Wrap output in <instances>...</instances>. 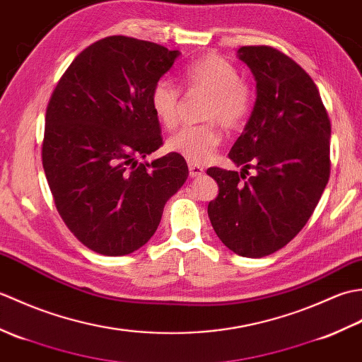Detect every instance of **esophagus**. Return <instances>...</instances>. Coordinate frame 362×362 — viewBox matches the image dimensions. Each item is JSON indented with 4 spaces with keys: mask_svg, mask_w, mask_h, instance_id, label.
Instances as JSON below:
<instances>
[{
    "mask_svg": "<svg viewBox=\"0 0 362 362\" xmlns=\"http://www.w3.org/2000/svg\"><path fill=\"white\" fill-rule=\"evenodd\" d=\"M188 169H189V177H193V179H196V177H201L205 173L204 168L196 165V163H188Z\"/></svg>",
    "mask_w": 362,
    "mask_h": 362,
    "instance_id": "esophagus-1",
    "label": "esophagus"
}]
</instances>
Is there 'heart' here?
<instances>
[{
	"label": "heart",
	"instance_id": "obj_1",
	"mask_svg": "<svg viewBox=\"0 0 362 362\" xmlns=\"http://www.w3.org/2000/svg\"><path fill=\"white\" fill-rule=\"evenodd\" d=\"M185 93H205L202 118L206 122L185 126L166 140V149L191 163H205L222 141L216 120L228 130L240 129L253 110L255 93L247 81L240 78L238 68L216 54H206L180 71ZM180 91L171 82L160 79L149 93L151 109L158 122L173 129L179 121Z\"/></svg>",
	"mask_w": 362,
	"mask_h": 362
}]
</instances>
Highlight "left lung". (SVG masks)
I'll use <instances>...</instances> for the list:
<instances>
[{
    "label": "left lung",
    "instance_id": "left-lung-1",
    "mask_svg": "<svg viewBox=\"0 0 362 362\" xmlns=\"http://www.w3.org/2000/svg\"><path fill=\"white\" fill-rule=\"evenodd\" d=\"M238 54L257 79V103L228 153L241 174L206 169L219 187L209 218L230 250L261 258L284 247L317 206L332 168V124L316 83L286 54L263 45Z\"/></svg>",
    "mask_w": 362,
    "mask_h": 362
}]
</instances>
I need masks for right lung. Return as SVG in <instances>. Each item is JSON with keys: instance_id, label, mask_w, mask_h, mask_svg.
Returning <instances> with one entry per match:
<instances>
[{"instance_id": "1", "label": "right lung", "mask_w": 362, "mask_h": 362, "mask_svg": "<svg viewBox=\"0 0 362 362\" xmlns=\"http://www.w3.org/2000/svg\"><path fill=\"white\" fill-rule=\"evenodd\" d=\"M179 51L126 35L87 46L52 90L42 163L65 226L96 253L140 249L160 224L188 166L174 152L140 161L163 144L149 93Z\"/></svg>"}]
</instances>
